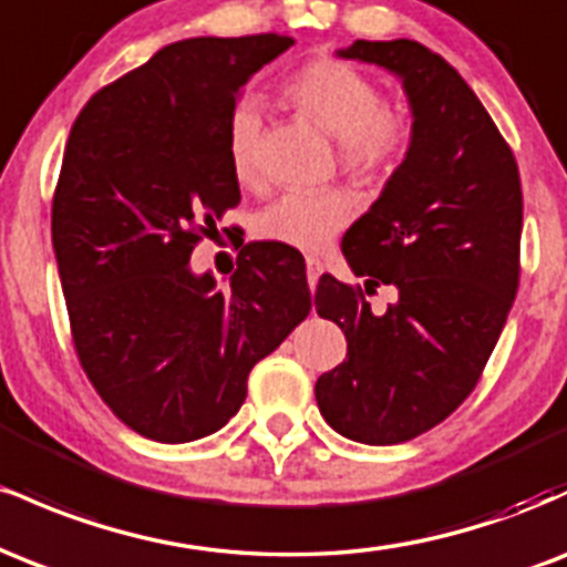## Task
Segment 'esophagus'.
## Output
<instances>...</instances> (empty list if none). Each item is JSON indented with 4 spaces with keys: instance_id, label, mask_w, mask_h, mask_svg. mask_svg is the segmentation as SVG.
Wrapping results in <instances>:
<instances>
[{
    "instance_id": "obj_1",
    "label": "esophagus",
    "mask_w": 567,
    "mask_h": 567,
    "mask_svg": "<svg viewBox=\"0 0 567 567\" xmlns=\"http://www.w3.org/2000/svg\"><path fill=\"white\" fill-rule=\"evenodd\" d=\"M322 275V264L317 258H306V277H309V288H317V279Z\"/></svg>"
}]
</instances>
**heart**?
Instances as JSON below:
<instances>
[{
  "instance_id": "1",
  "label": "heart",
  "mask_w": 567,
  "mask_h": 567,
  "mask_svg": "<svg viewBox=\"0 0 567 567\" xmlns=\"http://www.w3.org/2000/svg\"><path fill=\"white\" fill-rule=\"evenodd\" d=\"M285 97L298 114L341 143V167L351 178L365 184L386 178L408 154L413 138L408 114L383 106L379 84L347 61L324 55L306 63L285 84ZM261 141V101L245 95L231 109L226 125V157L239 186L258 184ZM354 210V199L341 188L288 192L256 213L252 231L264 243L320 252L347 229Z\"/></svg>"
}]
</instances>
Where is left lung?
<instances>
[{
    "label": "left lung",
    "mask_w": 567,
    "mask_h": 567,
    "mask_svg": "<svg viewBox=\"0 0 567 567\" xmlns=\"http://www.w3.org/2000/svg\"><path fill=\"white\" fill-rule=\"evenodd\" d=\"M338 55L400 76L413 138L341 245L365 291L394 284L398 301L379 318L360 285L320 277L317 315L343 330L349 354L315 396L343 437L396 445L445 421L483 375L519 285L523 186L509 143L445 58L413 39H357Z\"/></svg>",
    "instance_id": "1"
}]
</instances>
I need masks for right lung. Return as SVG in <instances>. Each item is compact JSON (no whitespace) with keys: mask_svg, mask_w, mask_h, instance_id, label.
Instances as JSON below:
<instances>
[{"mask_svg":"<svg viewBox=\"0 0 567 567\" xmlns=\"http://www.w3.org/2000/svg\"><path fill=\"white\" fill-rule=\"evenodd\" d=\"M290 44L173 42L97 90L69 133L53 250L71 338L101 400L148 440L218 432L243 408L252 365L311 309L301 264L279 245H243L229 290L188 269L239 205L226 157L239 90Z\"/></svg>","mask_w":567,"mask_h":567,"instance_id":"right-lung-1","label":"right lung"}]
</instances>
